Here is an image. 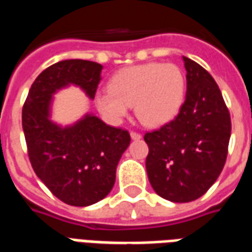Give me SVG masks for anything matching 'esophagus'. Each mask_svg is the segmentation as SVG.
<instances>
[{
	"label": "esophagus",
	"instance_id": "34e87169",
	"mask_svg": "<svg viewBox=\"0 0 252 252\" xmlns=\"http://www.w3.org/2000/svg\"><path fill=\"white\" fill-rule=\"evenodd\" d=\"M131 137H132V139H133V140H140V139H142V135H140L139 132L132 131L131 132Z\"/></svg>",
	"mask_w": 252,
	"mask_h": 252
}]
</instances>
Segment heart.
Wrapping results in <instances>:
<instances>
[{
    "label": "heart",
    "instance_id": "heart-1",
    "mask_svg": "<svg viewBox=\"0 0 252 252\" xmlns=\"http://www.w3.org/2000/svg\"><path fill=\"white\" fill-rule=\"evenodd\" d=\"M185 74L174 63H146L123 68L109 81V90L95 95V108L105 120L119 124L129 108L142 124H167L185 101Z\"/></svg>",
    "mask_w": 252,
    "mask_h": 252
}]
</instances>
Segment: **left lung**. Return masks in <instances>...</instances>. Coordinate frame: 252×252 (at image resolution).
<instances>
[{
    "instance_id": "1",
    "label": "left lung",
    "mask_w": 252,
    "mask_h": 252,
    "mask_svg": "<svg viewBox=\"0 0 252 252\" xmlns=\"http://www.w3.org/2000/svg\"><path fill=\"white\" fill-rule=\"evenodd\" d=\"M186 98L178 115L147 132L148 180L157 194L173 202H190L205 194L225 164L231 116L209 72L184 57Z\"/></svg>"
}]
</instances>
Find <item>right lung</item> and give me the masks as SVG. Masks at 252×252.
<instances>
[{
	"mask_svg": "<svg viewBox=\"0 0 252 252\" xmlns=\"http://www.w3.org/2000/svg\"><path fill=\"white\" fill-rule=\"evenodd\" d=\"M101 70L99 63L82 59L55 63L36 78L23 106L33 171L52 194L72 206L92 205L109 194L116 167L131 143L126 129L106 126L93 115L64 128L50 120L52 94L72 83L94 98Z\"/></svg>",
	"mask_w": 252,
	"mask_h": 252,
	"instance_id": "1",
	"label": "right lung"
}]
</instances>
